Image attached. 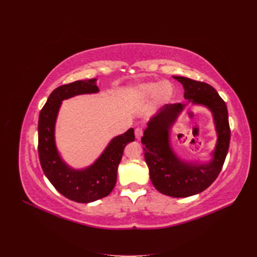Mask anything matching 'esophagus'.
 Instances as JSON below:
<instances>
[{"mask_svg": "<svg viewBox=\"0 0 257 257\" xmlns=\"http://www.w3.org/2000/svg\"><path fill=\"white\" fill-rule=\"evenodd\" d=\"M143 134H144V131L142 127H137L135 128V137L137 141H141V138L143 137Z\"/></svg>", "mask_w": 257, "mask_h": 257, "instance_id": "obj_1", "label": "esophagus"}]
</instances>
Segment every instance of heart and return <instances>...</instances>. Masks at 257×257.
<instances>
[{"label": "heart", "mask_w": 257, "mask_h": 257, "mask_svg": "<svg viewBox=\"0 0 257 257\" xmlns=\"http://www.w3.org/2000/svg\"><path fill=\"white\" fill-rule=\"evenodd\" d=\"M132 93L141 100L155 97L157 103L165 104L173 97L174 88L173 84L168 81H150L135 85L132 89Z\"/></svg>", "instance_id": "1"}]
</instances>
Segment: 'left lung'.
I'll list each match as a JSON object with an SVG mask.
<instances>
[{"mask_svg":"<svg viewBox=\"0 0 257 257\" xmlns=\"http://www.w3.org/2000/svg\"><path fill=\"white\" fill-rule=\"evenodd\" d=\"M174 78L183 85V96L189 103L210 110L217 136L208 162L185 161L174 151L170 132L186 104L165 105L148 122L142 144L151 182L160 193L179 198L205 191L219 176L228 151L230 130L226 104L213 87L182 76Z\"/></svg>","mask_w":257,"mask_h":257,"instance_id":"1","label":"left lung"}]
</instances>
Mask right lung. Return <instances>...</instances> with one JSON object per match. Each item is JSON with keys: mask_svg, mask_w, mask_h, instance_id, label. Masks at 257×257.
Here are the masks:
<instances>
[{"mask_svg": "<svg viewBox=\"0 0 257 257\" xmlns=\"http://www.w3.org/2000/svg\"><path fill=\"white\" fill-rule=\"evenodd\" d=\"M98 91L95 78L61 85L52 91L38 118V157L45 176L62 195L82 204L109 195L116 182L124 148L135 141L134 128H130L113 137L94 163L81 169L69 166L61 157L56 144V122L62 102Z\"/></svg>", "mask_w": 257, "mask_h": 257, "instance_id": "1", "label": "right lung"}]
</instances>
